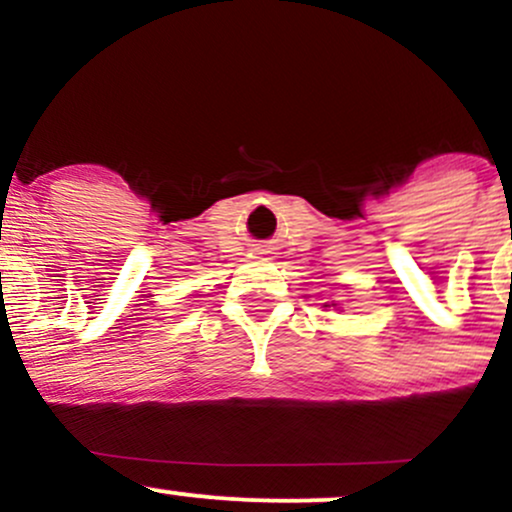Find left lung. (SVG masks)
Here are the masks:
<instances>
[{"instance_id": "8db88e82", "label": "left lung", "mask_w": 512, "mask_h": 512, "mask_svg": "<svg viewBox=\"0 0 512 512\" xmlns=\"http://www.w3.org/2000/svg\"><path fill=\"white\" fill-rule=\"evenodd\" d=\"M322 308H337V303H325Z\"/></svg>"}]
</instances>
